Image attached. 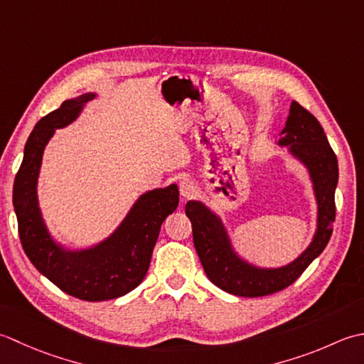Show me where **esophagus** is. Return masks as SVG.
Listing matches in <instances>:
<instances>
[{"instance_id": "esophagus-1", "label": "esophagus", "mask_w": 364, "mask_h": 364, "mask_svg": "<svg viewBox=\"0 0 364 364\" xmlns=\"http://www.w3.org/2000/svg\"><path fill=\"white\" fill-rule=\"evenodd\" d=\"M179 191H181V195L183 198H191L196 191V185H195V182L190 181V179H182L179 182Z\"/></svg>"}]
</instances>
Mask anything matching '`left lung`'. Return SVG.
<instances>
[{"mask_svg": "<svg viewBox=\"0 0 364 364\" xmlns=\"http://www.w3.org/2000/svg\"><path fill=\"white\" fill-rule=\"evenodd\" d=\"M279 139L308 166L314 182L318 203V229L313 243L299 259L283 269L261 270L237 257L220 220L201 203L188 201L185 213L191 221L193 242L201 259L203 269L212 283L225 292L239 296H264L283 291L295 283L308 265L322 253L333 232L336 218L335 190L338 185V159L325 136L322 125L303 108L292 102L291 113Z\"/></svg>", "mask_w": 364, "mask_h": 364, "instance_id": "left-lung-1", "label": "left lung"}]
</instances>
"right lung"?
Listing matches in <instances>:
<instances>
[{
	"label": "right lung",
	"mask_w": 364,
	"mask_h": 364,
	"mask_svg": "<svg viewBox=\"0 0 364 364\" xmlns=\"http://www.w3.org/2000/svg\"><path fill=\"white\" fill-rule=\"evenodd\" d=\"M92 97L94 94H85L65 100L36 124L14 181L12 203L21 247L36 269L75 299L102 301L125 295L144 279L161 223L179 204V190L176 185H169L168 188L146 193L133 205L121 228L94 250L65 253L51 240L36 196L43 147L55 129L75 119L81 105Z\"/></svg>",
	"instance_id": "add662e5"
}]
</instances>
